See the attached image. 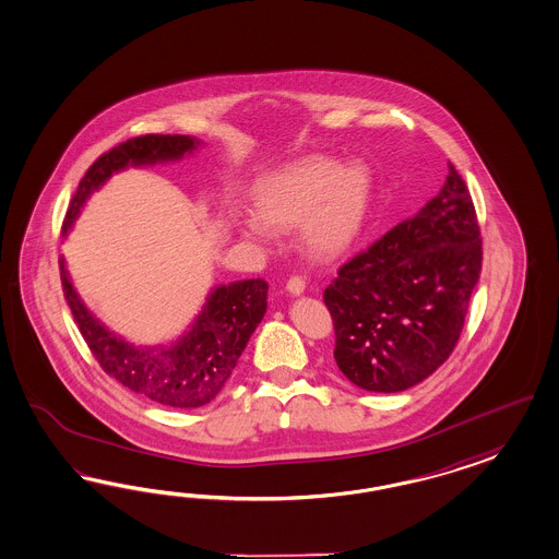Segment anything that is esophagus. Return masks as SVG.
<instances>
[{"mask_svg":"<svg viewBox=\"0 0 559 559\" xmlns=\"http://www.w3.org/2000/svg\"><path fill=\"white\" fill-rule=\"evenodd\" d=\"M287 290L293 295V297H299L305 293V281L299 278V276H293V278H288Z\"/></svg>","mask_w":559,"mask_h":559,"instance_id":"esophagus-1","label":"esophagus"}]
</instances>
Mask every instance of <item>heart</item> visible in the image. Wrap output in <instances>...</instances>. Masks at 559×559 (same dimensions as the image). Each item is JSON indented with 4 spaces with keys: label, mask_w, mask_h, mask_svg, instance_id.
I'll list each match as a JSON object with an SVG mask.
<instances>
[{
    "label": "heart",
    "mask_w": 559,
    "mask_h": 559,
    "mask_svg": "<svg viewBox=\"0 0 559 559\" xmlns=\"http://www.w3.org/2000/svg\"><path fill=\"white\" fill-rule=\"evenodd\" d=\"M372 177L362 165L311 156L283 168L258 187L257 214L240 217L241 236L271 243L272 229L288 231L301 226L307 257L333 262L358 240L372 203Z\"/></svg>",
    "instance_id": "obj_1"
}]
</instances>
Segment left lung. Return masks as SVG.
<instances>
[{
    "label": "left lung",
    "instance_id": "8db88e82",
    "mask_svg": "<svg viewBox=\"0 0 559 559\" xmlns=\"http://www.w3.org/2000/svg\"><path fill=\"white\" fill-rule=\"evenodd\" d=\"M438 195L352 258L323 293L333 358L370 393H401L433 374L460 340L480 278L483 241L455 166Z\"/></svg>",
    "mask_w": 559,
    "mask_h": 559
}]
</instances>
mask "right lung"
I'll use <instances>...</instances> for the list:
<instances>
[{
    "instance_id": "right-lung-1",
    "label": "right lung",
    "mask_w": 559,
    "mask_h": 559,
    "mask_svg": "<svg viewBox=\"0 0 559 559\" xmlns=\"http://www.w3.org/2000/svg\"><path fill=\"white\" fill-rule=\"evenodd\" d=\"M199 146L203 142L195 136L148 134L132 138L106 152L79 182L62 234L67 236L71 231L87 199L116 173L130 166L177 163ZM59 262L64 299L97 362L132 393L165 407L197 408L212 403L222 393L250 335L257 332L266 313L269 285L262 278L217 285L179 337L156 346H136L91 313L76 293L64 257Z\"/></svg>"
}]
</instances>
